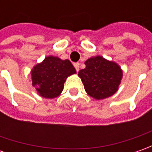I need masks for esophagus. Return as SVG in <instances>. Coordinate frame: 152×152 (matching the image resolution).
<instances>
[{"instance_id":"1","label":"esophagus","mask_w":152,"mask_h":152,"mask_svg":"<svg viewBox=\"0 0 152 152\" xmlns=\"http://www.w3.org/2000/svg\"><path fill=\"white\" fill-rule=\"evenodd\" d=\"M73 66H74V67H75L76 71H77V72H79V62H76V63H74V64H73Z\"/></svg>"}]
</instances>
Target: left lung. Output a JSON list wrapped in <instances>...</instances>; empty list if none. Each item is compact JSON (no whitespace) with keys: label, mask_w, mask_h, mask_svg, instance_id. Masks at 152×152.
<instances>
[{"label":"left lung","mask_w":152,"mask_h":152,"mask_svg":"<svg viewBox=\"0 0 152 152\" xmlns=\"http://www.w3.org/2000/svg\"><path fill=\"white\" fill-rule=\"evenodd\" d=\"M85 64L86 67L79 71V76L90 96L102 100L118 91L123 71L116 62L96 56L89 58Z\"/></svg>","instance_id":"1"}]
</instances>
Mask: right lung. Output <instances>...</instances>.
<instances>
[{"label":"right lung","instance_id":"add662e5","mask_svg":"<svg viewBox=\"0 0 152 152\" xmlns=\"http://www.w3.org/2000/svg\"><path fill=\"white\" fill-rule=\"evenodd\" d=\"M74 73L76 70L69 60L49 56L33 67L32 85L40 96L47 99L56 98L63 91L67 77Z\"/></svg>","mask_w":152,"mask_h":152}]
</instances>
